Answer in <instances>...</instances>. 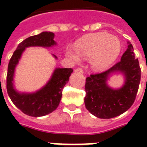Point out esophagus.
Here are the masks:
<instances>
[{"mask_svg": "<svg viewBox=\"0 0 147 147\" xmlns=\"http://www.w3.org/2000/svg\"><path fill=\"white\" fill-rule=\"evenodd\" d=\"M75 71H76V73H79V74H82L84 71H83V69H82V68H78V69H76V70H75Z\"/></svg>", "mask_w": 147, "mask_h": 147, "instance_id": "esophagus-1", "label": "esophagus"}]
</instances>
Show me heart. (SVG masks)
I'll return each mask as SVG.
<instances>
[{
  "label": "heart",
  "instance_id": "1",
  "mask_svg": "<svg viewBox=\"0 0 147 147\" xmlns=\"http://www.w3.org/2000/svg\"><path fill=\"white\" fill-rule=\"evenodd\" d=\"M121 44L118 39L107 33H94L77 41L73 48H66V55L74 61H79L80 56L89 58L90 64L96 70L109 68L118 56Z\"/></svg>",
  "mask_w": 147,
  "mask_h": 147
}]
</instances>
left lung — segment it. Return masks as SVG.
Masks as SVG:
<instances>
[{"label":"left lung","instance_id":"8db88e82","mask_svg":"<svg viewBox=\"0 0 147 147\" xmlns=\"http://www.w3.org/2000/svg\"><path fill=\"white\" fill-rule=\"evenodd\" d=\"M120 72L125 82L121 89L109 87L107 82L110 74ZM141 70L134 47L128 42V48L117 62L107 71L91 75L85 82V105L88 111L98 118L110 119L127 111L134 102L139 88Z\"/></svg>","mask_w":147,"mask_h":147}]
</instances>
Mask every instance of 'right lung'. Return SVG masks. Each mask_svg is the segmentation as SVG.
Wrapping results in <instances>:
<instances>
[{"label":"right lung","instance_id":"add662e5","mask_svg":"<svg viewBox=\"0 0 147 147\" xmlns=\"http://www.w3.org/2000/svg\"><path fill=\"white\" fill-rule=\"evenodd\" d=\"M54 33L42 32L32 36L22 41L11 56L8 64L7 75V91L10 100L23 113L31 117H42L54 111L59 105L62 89L72 73V69L56 68L47 84L33 93H20L13 87L14 70L22 53L27 47H51L56 45L54 41ZM54 57L57 58L55 55Z\"/></svg>","mask_w":147,"mask_h":147}]
</instances>
